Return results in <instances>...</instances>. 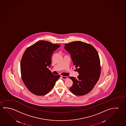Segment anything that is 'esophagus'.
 <instances>
[{
	"instance_id": "1",
	"label": "esophagus",
	"mask_w": 126,
	"mask_h": 126,
	"mask_svg": "<svg viewBox=\"0 0 126 126\" xmlns=\"http://www.w3.org/2000/svg\"><path fill=\"white\" fill-rule=\"evenodd\" d=\"M61 77H62V79H67L68 78V77H67V76H61Z\"/></svg>"
}]
</instances>
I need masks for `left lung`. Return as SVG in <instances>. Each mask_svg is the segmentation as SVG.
Instances as JSON below:
<instances>
[{
    "label": "left lung",
    "instance_id": "left-lung-1",
    "mask_svg": "<svg viewBox=\"0 0 126 126\" xmlns=\"http://www.w3.org/2000/svg\"><path fill=\"white\" fill-rule=\"evenodd\" d=\"M64 45V49L71 54L73 65L79 74L77 78L69 77L73 81L69 90L77 96L87 94L94 88L101 75L98 53L93 46L83 42H72Z\"/></svg>",
    "mask_w": 126,
    "mask_h": 126
}]
</instances>
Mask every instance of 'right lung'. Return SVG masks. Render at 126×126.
Returning a JSON list of instances; mask_svg holds the SVG:
<instances>
[{
    "label": "right lung",
    "mask_w": 126,
    "mask_h": 126,
    "mask_svg": "<svg viewBox=\"0 0 126 126\" xmlns=\"http://www.w3.org/2000/svg\"><path fill=\"white\" fill-rule=\"evenodd\" d=\"M60 45L41 40L27 48L21 61V76L31 93L38 96L47 94L54 87L60 75H54L48 68L51 56Z\"/></svg>",
    "instance_id": "add662e5"
}]
</instances>
